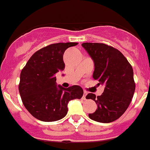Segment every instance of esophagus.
Here are the masks:
<instances>
[{"instance_id": "esophagus-1", "label": "esophagus", "mask_w": 150, "mask_h": 150, "mask_svg": "<svg viewBox=\"0 0 150 150\" xmlns=\"http://www.w3.org/2000/svg\"><path fill=\"white\" fill-rule=\"evenodd\" d=\"M86 95H87L86 91H84V93H83V98L84 99V100H86Z\"/></svg>"}]
</instances>
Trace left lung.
<instances>
[{
    "mask_svg": "<svg viewBox=\"0 0 150 150\" xmlns=\"http://www.w3.org/2000/svg\"><path fill=\"white\" fill-rule=\"evenodd\" d=\"M95 63L93 78L105 85L100 96L88 93L86 98L95 100L98 109L89 113L91 120L109 123L118 120L128 109L135 90L134 73L131 64L121 52L100 43H83Z\"/></svg>",
    "mask_w": 150,
    "mask_h": 150,
    "instance_id": "obj_1",
    "label": "left lung"
}]
</instances>
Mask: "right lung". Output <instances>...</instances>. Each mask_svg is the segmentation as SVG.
Listing matches in <instances>:
<instances>
[{
    "mask_svg": "<svg viewBox=\"0 0 150 150\" xmlns=\"http://www.w3.org/2000/svg\"><path fill=\"white\" fill-rule=\"evenodd\" d=\"M77 43H58L38 50L21 71L18 91L22 103L30 114L43 122L59 120L67 115L68 102L80 99L79 86H56L55 74L65 67L64 52Z\"/></svg>",
    "mask_w": 150,
    "mask_h": 150,
    "instance_id": "add662e5",
    "label": "right lung"
}]
</instances>
